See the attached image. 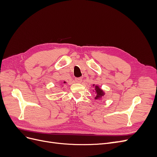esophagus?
<instances>
[{
    "mask_svg": "<svg viewBox=\"0 0 157 157\" xmlns=\"http://www.w3.org/2000/svg\"><path fill=\"white\" fill-rule=\"evenodd\" d=\"M75 81L77 83H80L82 81V78H75Z\"/></svg>",
    "mask_w": 157,
    "mask_h": 157,
    "instance_id": "1",
    "label": "esophagus"
}]
</instances>
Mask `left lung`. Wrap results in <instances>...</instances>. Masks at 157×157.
<instances>
[{"mask_svg": "<svg viewBox=\"0 0 157 157\" xmlns=\"http://www.w3.org/2000/svg\"><path fill=\"white\" fill-rule=\"evenodd\" d=\"M92 87L94 88V91L95 92L94 99H96V100H101V99H102L103 98H104V96H105V91H103L98 84L97 85L92 84Z\"/></svg>", "mask_w": 157, "mask_h": 157, "instance_id": "obj_1", "label": "left lung"}]
</instances>
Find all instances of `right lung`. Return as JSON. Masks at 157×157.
Here are the masks:
<instances>
[{
  "mask_svg": "<svg viewBox=\"0 0 157 157\" xmlns=\"http://www.w3.org/2000/svg\"><path fill=\"white\" fill-rule=\"evenodd\" d=\"M66 83H67V82H66V81H63V82H61V85H63V84H66Z\"/></svg>",
  "mask_w": 157,
  "mask_h": 157,
  "instance_id": "add662e5",
  "label": "right lung"
}]
</instances>
